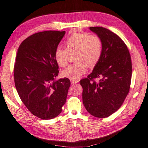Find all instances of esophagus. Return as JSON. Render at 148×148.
Segmentation results:
<instances>
[{"instance_id": "esophagus-1", "label": "esophagus", "mask_w": 148, "mask_h": 148, "mask_svg": "<svg viewBox=\"0 0 148 148\" xmlns=\"http://www.w3.org/2000/svg\"><path fill=\"white\" fill-rule=\"evenodd\" d=\"M71 83L72 84H76L77 83H79V81H78V80L72 79V80H71Z\"/></svg>"}]
</instances>
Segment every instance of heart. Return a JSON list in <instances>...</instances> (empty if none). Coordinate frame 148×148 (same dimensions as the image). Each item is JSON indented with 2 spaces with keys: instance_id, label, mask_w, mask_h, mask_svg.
<instances>
[{
  "instance_id": "heart-1",
  "label": "heart",
  "mask_w": 148,
  "mask_h": 148,
  "mask_svg": "<svg viewBox=\"0 0 148 148\" xmlns=\"http://www.w3.org/2000/svg\"><path fill=\"white\" fill-rule=\"evenodd\" d=\"M66 49L58 47L54 52V59L60 67L67 65L69 54L76 52V64L70 65L62 71V75L71 79H78L86 71V65L92 67L100 60L103 45L101 38L86 33L72 34L65 40Z\"/></svg>"
}]
</instances>
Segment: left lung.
<instances>
[{
  "instance_id": "obj_1",
  "label": "left lung",
  "mask_w": 148,
  "mask_h": 148,
  "mask_svg": "<svg viewBox=\"0 0 148 148\" xmlns=\"http://www.w3.org/2000/svg\"><path fill=\"white\" fill-rule=\"evenodd\" d=\"M89 29L101 38L103 50L92 72L80 81L83 102L90 114L106 118L121 108L129 94L131 58L125 43L112 31L101 27Z\"/></svg>"
}]
</instances>
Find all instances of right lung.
<instances>
[{
  "label": "right lung",
  "instance_id": "1",
  "mask_svg": "<svg viewBox=\"0 0 148 148\" xmlns=\"http://www.w3.org/2000/svg\"><path fill=\"white\" fill-rule=\"evenodd\" d=\"M65 31H46L33 34L18 48L14 65V83L19 96L36 117L52 119L62 112L71 83L56 80L58 65L54 52Z\"/></svg>",
  "mask_w": 148,
  "mask_h": 148
}]
</instances>
